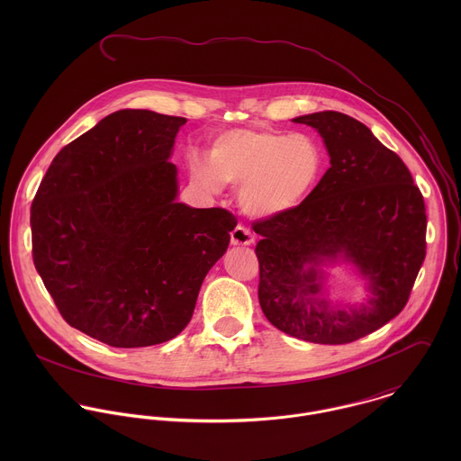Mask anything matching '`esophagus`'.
Returning <instances> with one entry per match:
<instances>
[{
  "label": "esophagus",
  "mask_w": 461,
  "mask_h": 461,
  "mask_svg": "<svg viewBox=\"0 0 461 461\" xmlns=\"http://www.w3.org/2000/svg\"><path fill=\"white\" fill-rule=\"evenodd\" d=\"M230 243L232 245H252L254 243V234L245 225H238L230 232Z\"/></svg>",
  "instance_id": "34e87169"
}]
</instances>
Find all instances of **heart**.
<instances>
[{"mask_svg":"<svg viewBox=\"0 0 461 461\" xmlns=\"http://www.w3.org/2000/svg\"><path fill=\"white\" fill-rule=\"evenodd\" d=\"M190 167L212 192L223 183L241 186L240 202L247 212L275 216L309 198L321 179L325 158L307 134L245 128L216 136L211 161L192 156Z\"/></svg>","mask_w":461,"mask_h":461,"instance_id":"heart-1","label":"heart"}]
</instances>
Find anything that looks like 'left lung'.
<instances>
[{
    "mask_svg": "<svg viewBox=\"0 0 461 461\" xmlns=\"http://www.w3.org/2000/svg\"><path fill=\"white\" fill-rule=\"evenodd\" d=\"M293 122L316 128L330 168L298 207L252 223L261 236L259 303L267 321L296 339L346 344L382 329L406 305L426 258V205L402 159L367 126L339 112ZM342 253L370 278L375 296L342 312L315 296L313 268Z\"/></svg>",
    "mask_w": 461,
    "mask_h": 461,
    "instance_id": "left-lung-1",
    "label": "left lung"
}]
</instances>
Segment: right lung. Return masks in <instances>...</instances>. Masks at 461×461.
<instances>
[{
  "label": "right lung",
  "instance_id": "obj_1",
  "mask_svg": "<svg viewBox=\"0 0 461 461\" xmlns=\"http://www.w3.org/2000/svg\"><path fill=\"white\" fill-rule=\"evenodd\" d=\"M183 117L121 110L66 145L32 202V256L70 327L113 348L167 342L238 218L194 209L168 161Z\"/></svg>",
  "mask_w": 461,
  "mask_h": 461
}]
</instances>
